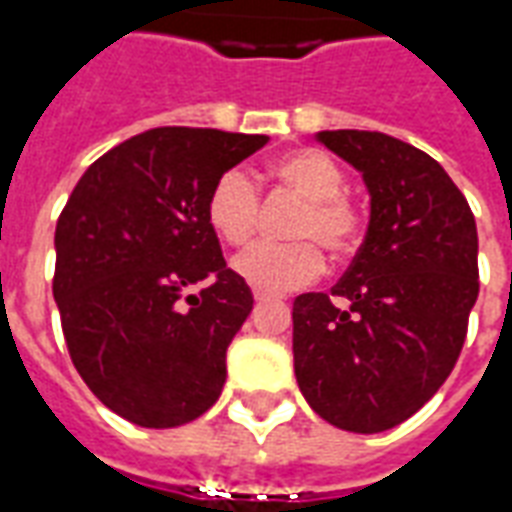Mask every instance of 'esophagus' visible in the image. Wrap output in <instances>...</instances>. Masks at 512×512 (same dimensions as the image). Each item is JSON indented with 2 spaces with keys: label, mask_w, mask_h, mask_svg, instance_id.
<instances>
[{
  "label": "esophagus",
  "mask_w": 512,
  "mask_h": 512,
  "mask_svg": "<svg viewBox=\"0 0 512 512\" xmlns=\"http://www.w3.org/2000/svg\"><path fill=\"white\" fill-rule=\"evenodd\" d=\"M277 296H271V293H263V290H255V301L257 304H263V301H274Z\"/></svg>",
  "instance_id": "34e87169"
}]
</instances>
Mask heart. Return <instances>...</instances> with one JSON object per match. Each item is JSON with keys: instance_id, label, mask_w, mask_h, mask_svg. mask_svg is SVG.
Returning a JSON list of instances; mask_svg holds the SVG:
<instances>
[{"instance_id": "1", "label": "heart", "mask_w": 512, "mask_h": 512, "mask_svg": "<svg viewBox=\"0 0 512 512\" xmlns=\"http://www.w3.org/2000/svg\"><path fill=\"white\" fill-rule=\"evenodd\" d=\"M271 178L282 189L304 200L293 224V244H257L233 260L246 285L263 293H285L304 288L323 271L318 244L332 257H348L362 241V213L345 197V175L340 164L323 150H293L271 164ZM260 213L255 180L244 169H227L208 194V222L224 244L244 246L252 241ZM316 244L312 245L311 241Z\"/></svg>"}]
</instances>
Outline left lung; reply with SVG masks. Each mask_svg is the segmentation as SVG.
Returning a JSON list of instances; mask_svg holds the SVG:
<instances>
[{"mask_svg":"<svg viewBox=\"0 0 512 512\" xmlns=\"http://www.w3.org/2000/svg\"><path fill=\"white\" fill-rule=\"evenodd\" d=\"M315 139L362 172L370 222L332 293L293 301L296 381L334 428L381 433L417 414L458 362L480 293L477 224L439 161L403 139L351 128Z\"/></svg>","mask_w":512,"mask_h":512,"instance_id":"8db88e82","label":"left lung"}]
</instances>
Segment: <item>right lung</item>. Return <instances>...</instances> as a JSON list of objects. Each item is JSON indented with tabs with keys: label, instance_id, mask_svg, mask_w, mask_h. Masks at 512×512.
I'll use <instances>...</instances> for the list:
<instances>
[{
	"label": "right lung",
	"instance_id": "right-lung-1",
	"mask_svg": "<svg viewBox=\"0 0 512 512\" xmlns=\"http://www.w3.org/2000/svg\"><path fill=\"white\" fill-rule=\"evenodd\" d=\"M266 134L150 128L87 167L62 208L54 301L93 395L134 425L178 428L222 395L252 290L208 222L216 178Z\"/></svg>",
	"mask_w": 512,
	"mask_h": 512
}]
</instances>
